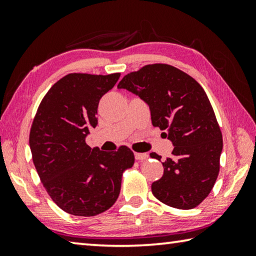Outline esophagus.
<instances>
[{
  "instance_id": "esophagus-1",
  "label": "esophagus",
  "mask_w": 256,
  "mask_h": 256,
  "mask_svg": "<svg viewBox=\"0 0 256 256\" xmlns=\"http://www.w3.org/2000/svg\"><path fill=\"white\" fill-rule=\"evenodd\" d=\"M134 157H136V160H147V158H148V155H147V154H144V152H136Z\"/></svg>"
}]
</instances>
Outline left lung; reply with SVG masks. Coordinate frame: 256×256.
Segmentation results:
<instances>
[{
  "mask_svg": "<svg viewBox=\"0 0 256 256\" xmlns=\"http://www.w3.org/2000/svg\"><path fill=\"white\" fill-rule=\"evenodd\" d=\"M118 88L148 104L154 126L172 141L164 174L152 184L158 200L190 210L208 196L220 171L222 133L204 88L192 76L166 64H147L125 75ZM150 157L160 160L156 152Z\"/></svg>",
  "mask_w": 256,
  "mask_h": 256,
  "instance_id": "obj_1",
  "label": "left lung"
}]
</instances>
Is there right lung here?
Instances as JSON below:
<instances>
[{
	"instance_id": "add662e5",
	"label": "right lung",
	"mask_w": 256,
	"mask_h": 256,
	"mask_svg": "<svg viewBox=\"0 0 256 256\" xmlns=\"http://www.w3.org/2000/svg\"><path fill=\"white\" fill-rule=\"evenodd\" d=\"M120 74L72 72L52 85L40 101L30 133L36 171L48 196L64 212L94 216L115 204L122 176L134 164L132 150L91 148L85 138L98 124V104Z\"/></svg>"
}]
</instances>
